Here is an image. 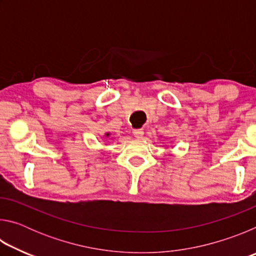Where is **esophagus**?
Returning a JSON list of instances; mask_svg holds the SVG:
<instances>
[{"label": "esophagus", "instance_id": "1", "mask_svg": "<svg viewBox=\"0 0 256 256\" xmlns=\"http://www.w3.org/2000/svg\"><path fill=\"white\" fill-rule=\"evenodd\" d=\"M144 130L142 128H136V130H133V136H136V138H142V136H144Z\"/></svg>", "mask_w": 256, "mask_h": 256}]
</instances>
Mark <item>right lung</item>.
I'll use <instances>...</instances> for the list:
<instances>
[{
  "mask_svg": "<svg viewBox=\"0 0 256 256\" xmlns=\"http://www.w3.org/2000/svg\"><path fill=\"white\" fill-rule=\"evenodd\" d=\"M107 136H108V134H107Z\"/></svg>",
  "mask_w": 256,
  "mask_h": 256,
  "instance_id": "1",
  "label": "right lung"
}]
</instances>
